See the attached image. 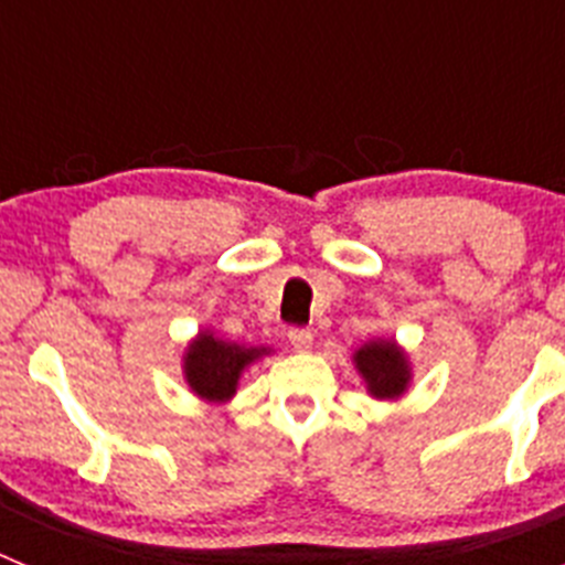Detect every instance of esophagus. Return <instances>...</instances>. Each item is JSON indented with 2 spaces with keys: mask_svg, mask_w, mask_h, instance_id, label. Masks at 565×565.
<instances>
[{
  "mask_svg": "<svg viewBox=\"0 0 565 565\" xmlns=\"http://www.w3.org/2000/svg\"><path fill=\"white\" fill-rule=\"evenodd\" d=\"M288 342H291L297 351H308L313 344V333L308 331V328H291V331H288Z\"/></svg>",
  "mask_w": 565,
  "mask_h": 565,
  "instance_id": "34e87169",
  "label": "esophagus"
}]
</instances>
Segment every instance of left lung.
<instances>
[{
	"instance_id": "obj_1",
	"label": "left lung",
	"mask_w": 565,
	"mask_h": 565,
	"mask_svg": "<svg viewBox=\"0 0 565 565\" xmlns=\"http://www.w3.org/2000/svg\"><path fill=\"white\" fill-rule=\"evenodd\" d=\"M353 362L367 382V391L376 398H396L407 391L411 367L396 342H367L364 348H359Z\"/></svg>"
}]
</instances>
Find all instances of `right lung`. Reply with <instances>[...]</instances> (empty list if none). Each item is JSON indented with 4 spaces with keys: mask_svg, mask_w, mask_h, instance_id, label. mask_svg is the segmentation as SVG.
Wrapping results in <instances>:
<instances>
[{
    "mask_svg": "<svg viewBox=\"0 0 565 565\" xmlns=\"http://www.w3.org/2000/svg\"><path fill=\"white\" fill-rule=\"evenodd\" d=\"M263 353H266V348H243V344L223 342V339H214L212 333L203 331L189 344L183 373H186L189 387L198 396L209 398V402H226L237 391L239 373Z\"/></svg>",
    "mask_w": 565,
    "mask_h": 565,
    "instance_id": "right-lung-1",
    "label": "right lung"
}]
</instances>
